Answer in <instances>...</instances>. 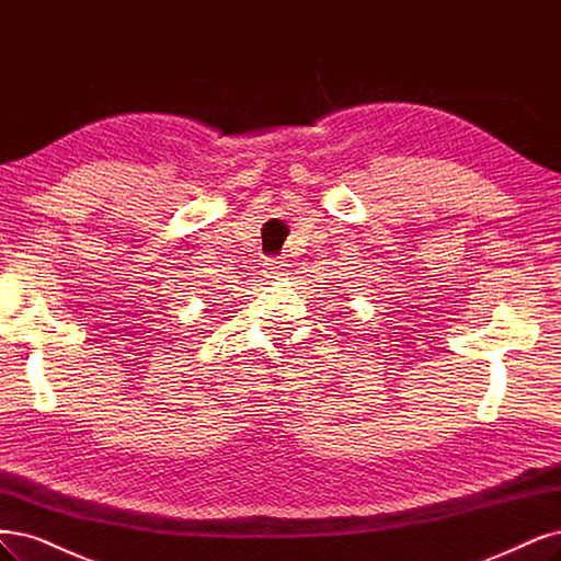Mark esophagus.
Wrapping results in <instances>:
<instances>
[{
  "label": "esophagus",
  "mask_w": 561,
  "mask_h": 561,
  "mask_svg": "<svg viewBox=\"0 0 561 561\" xmlns=\"http://www.w3.org/2000/svg\"><path fill=\"white\" fill-rule=\"evenodd\" d=\"M264 274L268 278H283L287 276V264L283 257H266L264 260Z\"/></svg>",
  "instance_id": "1"
}]
</instances>
